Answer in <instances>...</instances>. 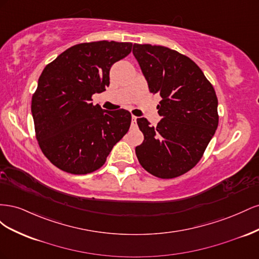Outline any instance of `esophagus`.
I'll list each match as a JSON object with an SVG mask.
<instances>
[{
	"label": "esophagus",
	"mask_w": 259,
	"mask_h": 259,
	"mask_svg": "<svg viewBox=\"0 0 259 259\" xmlns=\"http://www.w3.org/2000/svg\"><path fill=\"white\" fill-rule=\"evenodd\" d=\"M136 124H137V116L132 115V125H134V126H136Z\"/></svg>",
	"instance_id": "34e87169"
}]
</instances>
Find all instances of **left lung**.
<instances>
[{"instance_id":"8db88e82","label":"left lung","mask_w":259,"mask_h":259,"mask_svg":"<svg viewBox=\"0 0 259 259\" xmlns=\"http://www.w3.org/2000/svg\"><path fill=\"white\" fill-rule=\"evenodd\" d=\"M133 54L149 91L162 97L156 127L137 119L144 142L137 159L149 173L174 178L195 166L218 126V100L213 85L189 57L164 46L134 44Z\"/></svg>"}]
</instances>
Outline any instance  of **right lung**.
I'll list each match as a JSON object with an SVG mask.
<instances>
[{
	"mask_svg": "<svg viewBox=\"0 0 259 259\" xmlns=\"http://www.w3.org/2000/svg\"><path fill=\"white\" fill-rule=\"evenodd\" d=\"M132 46L114 41L76 44L44 68L31 112L38 145L55 166L75 175L92 173L127 133L131 113L104 110L93 105L92 96L106 91L110 68Z\"/></svg>",
	"mask_w": 259,
	"mask_h": 259,
	"instance_id": "right-lung-1",
	"label": "right lung"
}]
</instances>
